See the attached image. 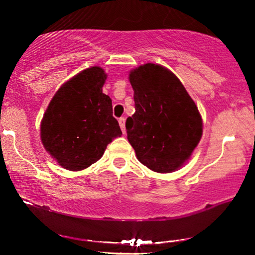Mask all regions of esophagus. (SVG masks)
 Here are the masks:
<instances>
[{"instance_id":"1","label":"esophagus","mask_w":255,"mask_h":255,"mask_svg":"<svg viewBox=\"0 0 255 255\" xmlns=\"http://www.w3.org/2000/svg\"><path fill=\"white\" fill-rule=\"evenodd\" d=\"M118 123H120V127L122 128V131H123V133H125V118L121 117L120 120H118Z\"/></svg>"}]
</instances>
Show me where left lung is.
I'll list each match as a JSON object with an SVG mask.
<instances>
[{"instance_id": "obj_1", "label": "left lung", "mask_w": 255, "mask_h": 255, "mask_svg": "<svg viewBox=\"0 0 255 255\" xmlns=\"http://www.w3.org/2000/svg\"><path fill=\"white\" fill-rule=\"evenodd\" d=\"M128 79L135 113L125 128L137 159L158 173L180 168L202 137L196 104L180 80L160 65H142Z\"/></svg>"}]
</instances>
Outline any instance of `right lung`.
Returning a JSON list of instances; mask_svg holds the SVG:
<instances>
[{
  "label": "right lung",
  "instance_id": "1",
  "mask_svg": "<svg viewBox=\"0 0 255 255\" xmlns=\"http://www.w3.org/2000/svg\"><path fill=\"white\" fill-rule=\"evenodd\" d=\"M102 68H87L61 86L48 104L40 127L44 147L68 170H81L103 155L122 131L113 102L102 87Z\"/></svg>",
  "mask_w": 255,
  "mask_h": 255
}]
</instances>
